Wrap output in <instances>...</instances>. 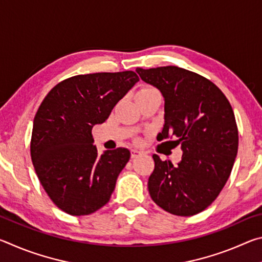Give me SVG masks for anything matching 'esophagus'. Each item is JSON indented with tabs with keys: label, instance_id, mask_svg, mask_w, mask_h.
Segmentation results:
<instances>
[{
	"label": "esophagus",
	"instance_id": "1",
	"mask_svg": "<svg viewBox=\"0 0 262 262\" xmlns=\"http://www.w3.org/2000/svg\"><path fill=\"white\" fill-rule=\"evenodd\" d=\"M142 154H143V152L140 151V150H137V149H132V158H136V157H139V156H141Z\"/></svg>",
	"mask_w": 262,
	"mask_h": 262
}]
</instances>
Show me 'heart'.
<instances>
[{"mask_svg":"<svg viewBox=\"0 0 262 262\" xmlns=\"http://www.w3.org/2000/svg\"><path fill=\"white\" fill-rule=\"evenodd\" d=\"M151 89H152V88H144V89H142V90H140V91H145V90H151ZM140 91H139V92H140Z\"/></svg>","mask_w":262,"mask_h":262,"instance_id":"1","label":"heart"}]
</instances>
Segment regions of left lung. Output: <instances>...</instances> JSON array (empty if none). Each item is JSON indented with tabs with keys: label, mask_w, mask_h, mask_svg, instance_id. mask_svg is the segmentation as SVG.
I'll return each instance as SVG.
<instances>
[{
	"label": "left lung",
	"mask_w": 262,
	"mask_h": 262,
	"mask_svg": "<svg viewBox=\"0 0 262 262\" xmlns=\"http://www.w3.org/2000/svg\"><path fill=\"white\" fill-rule=\"evenodd\" d=\"M142 81L164 97V123L157 140L176 137L178 165L154 155L148 188L154 202L170 214L192 216L219 196L238 151V128L227 97L214 83L176 66L136 69Z\"/></svg>",
	"instance_id": "obj_1"
}]
</instances>
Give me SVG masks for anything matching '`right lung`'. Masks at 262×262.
I'll list each match as a JSON object with an SVG mask.
<instances>
[{
  "label": "right lung",
  "instance_id": "1",
  "mask_svg": "<svg viewBox=\"0 0 262 262\" xmlns=\"http://www.w3.org/2000/svg\"><path fill=\"white\" fill-rule=\"evenodd\" d=\"M139 76L130 70L77 75L48 92L33 120L31 159L43 189L57 208L90 215L110 201L129 150L99 156L92 127L103 123Z\"/></svg>",
  "mask_w": 262,
  "mask_h": 262
}]
</instances>
